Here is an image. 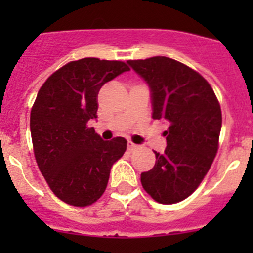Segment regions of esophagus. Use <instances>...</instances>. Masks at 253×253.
<instances>
[{"instance_id":"obj_1","label":"esophagus","mask_w":253,"mask_h":253,"mask_svg":"<svg viewBox=\"0 0 253 253\" xmlns=\"http://www.w3.org/2000/svg\"><path fill=\"white\" fill-rule=\"evenodd\" d=\"M137 148V144H134L133 142H128V149L129 151H133V149Z\"/></svg>"}]
</instances>
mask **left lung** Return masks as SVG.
I'll return each instance as SVG.
<instances>
[{
  "label": "left lung",
  "instance_id": "1",
  "mask_svg": "<svg viewBox=\"0 0 253 253\" xmlns=\"http://www.w3.org/2000/svg\"><path fill=\"white\" fill-rule=\"evenodd\" d=\"M126 63L151 90L152 118L167 124V147L154 152L153 169L142 172L143 189L161 204L182 202L209 171L222 128V111L213 88L190 67L167 57Z\"/></svg>",
  "mask_w": 253,
  "mask_h": 253
}]
</instances>
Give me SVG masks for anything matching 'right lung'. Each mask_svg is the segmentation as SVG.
Listing matches in <instances>:
<instances>
[{"instance_id": "add662e5", "label": "right lung", "mask_w": 253, "mask_h": 253, "mask_svg": "<svg viewBox=\"0 0 253 253\" xmlns=\"http://www.w3.org/2000/svg\"><path fill=\"white\" fill-rule=\"evenodd\" d=\"M126 71L119 60H73L38 92L30 114L35 160L51 191L67 204L87 207L100 199L111 166L126 149L123 137L102 140L88 126L97 118L100 88Z\"/></svg>"}]
</instances>
